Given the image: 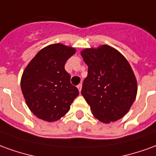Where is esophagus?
I'll return each instance as SVG.
<instances>
[{"mask_svg":"<svg viewBox=\"0 0 156 156\" xmlns=\"http://www.w3.org/2000/svg\"><path fill=\"white\" fill-rule=\"evenodd\" d=\"M78 91L79 92H81V90H82V84L80 83V84H78Z\"/></svg>","mask_w":156,"mask_h":156,"instance_id":"34e87169","label":"esophagus"}]
</instances>
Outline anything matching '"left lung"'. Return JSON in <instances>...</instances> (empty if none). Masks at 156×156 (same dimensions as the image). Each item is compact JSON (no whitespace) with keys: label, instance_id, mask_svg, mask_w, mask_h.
Instances as JSON below:
<instances>
[{"label":"left lung","instance_id":"left-lung-1","mask_svg":"<svg viewBox=\"0 0 156 156\" xmlns=\"http://www.w3.org/2000/svg\"><path fill=\"white\" fill-rule=\"evenodd\" d=\"M81 55L89 67L81 94L92 114L104 123L121 119L130 110L138 91L129 62L107 44L86 48Z\"/></svg>","mask_w":156,"mask_h":156}]
</instances>
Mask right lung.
<instances>
[{
  "instance_id": "1",
  "label": "right lung",
  "mask_w": 156,
  "mask_h": 156,
  "mask_svg": "<svg viewBox=\"0 0 156 156\" xmlns=\"http://www.w3.org/2000/svg\"><path fill=\"white\" fill-rule=\"evenodd\" d=\"M75 52L72 46L50 44L41 49L25 67L22 92L28 107L38 118L49 122L61 119L79 94L65 70V63Z\"/></svg>"
}]
</instances>
